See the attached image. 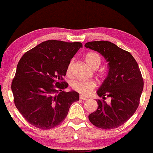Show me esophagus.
<instances>
[{"mask_svg":"<svg viewBox=\"0 0 153 153\" xmlns=\"http://www.w3.org/2000/svg\"><path fill=\"white\" fill-rule=\"evenodd\" d=\"M80 99H81V100H87L88 98L85 97V96L80 95Z\"/></svg>","mask_w":153,"mask_h":153,"instance_id":"34e87169","label":"esophagus"}]
</instances>
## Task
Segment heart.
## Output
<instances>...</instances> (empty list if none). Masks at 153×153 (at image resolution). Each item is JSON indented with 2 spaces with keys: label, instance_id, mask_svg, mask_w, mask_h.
Returning <instances> with one entry per match:
<instances>
[{
  "label": "heart",
  "instance_id": "b5f03b06",
  "mask_svg": "<svg viewBox=\"0 0 153 153\" xmlns=\"http://www.w3.org/2000/svg\"><path fill=\"white\" fill-rule=\"evenodd\" d=\"M85 62L91 68H98L101 64V57L96 52H89L85 55ZM72 64L70 62L67 68V73L71 74ZM96 86V82L94 80H78L73 84V88L77 92L82 95L90 94Z\"/></svg>",
  "mask_w": 153,
  "mask_h": 153
}]
</instances>
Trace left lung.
<instances>
[{
    "label": "left lung",
    "mask_w": 153,
    "mask_h": 153,
    "mask_svg": "<svg viewBox=\"0 0 153 153\" xmlns=\"http://www.w3.org/2000/svg\"><path fill=\"white\" fill-rule=\"evenodd\" d=\"M85 47L96 51L108 62V75L96 93L98 108L89 114L90 122L104 129H115L124 124L134 114L140 103L144 82L133 56L108 41L90 42ZM106 97L110 103L105 101Z\"/></svg>",
    "instance_id": "obj_1"
}]
</instances>
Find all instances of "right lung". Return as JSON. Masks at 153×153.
Masks as SVG:
<instances>
[{
    "label": "right lung",
    "instance_id": "obj_1",
    "mask_svg": "<svg viewBox=\"0 0 153 153\" xmlns=\"http://www.w3.org/2000/svg\"><path fill=\"white\" fill-rule=\"evenodd\" d=\"M80 42L48 40L26 52L17 65L11 90L17 109L31 125L49 129L65 119L71 104L79 100L62 81ZM54 85H53V84Z\"/></svg>",
    "mask_w": 153,
    "mask_h": 153
}]
</instances>
